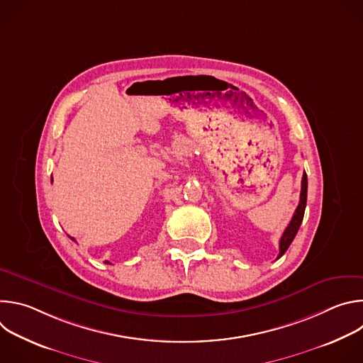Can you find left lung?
<instances>
[{"label":"left lung","instance_id":"left-lung-1","mask_svg":"<svg viewBox=\"0 0 363 363\" xmlns=\"http://www.w3.org/2000/svg\"><path fill=\"white\" fill-rule=\"evenodd\" d=\"M306 202H307V175L306 172L303 174V178H301V192H300V201H298V205L297 208L294 211V216L290 221V224L287 225V228L284 230L281 238H280V252L277 255V258H280L286 251L287 248L290 247L291 241L294 240L298 228H300V224L303 221V217H304V210H306Z\"/></svg>","mask_w":363,"mask_h":363}]
</instances>
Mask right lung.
Returning a JSON list of instances; mask_svg holds the SVG:
<instances>
[{
    "label": "right lung",
    "mask_w": 363,
    "mask_h": 363,
    "mask_svg": "<svg viewBox=\"0 0 363 363\" xmlns=\"http://www.w3.org/2000/svg\"><path fill=\"white\" fill-rule=\"evenodd\" d=\"M51 182H53V178H51ZM70 238H72V237H70ZM72 240H73V241H74V238H72ZM105 263H108V264H111V263H109V262H105Z\"/></svg>",
    "instance_id": "1"
}]
</instances>
